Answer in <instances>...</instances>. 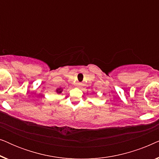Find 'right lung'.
Here are the masks:
<instances>
[{
  "mask_svg": "<svg viewBox=\"0 0 159 159\" xmlns=\"http://www.w3.org/2000/svg\"><path fill=\"white\" fill-rule=\"evenodd\" d=\"M62 89L61 88H58L57 90H56V93H61V92H62Z\"/></svg>",
  "mask_w": 159,
  "mask_h": 159,
  "instance_id": "add662e5",
  "label": "right lung"
}]
</instances>
